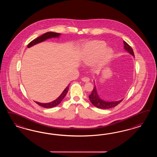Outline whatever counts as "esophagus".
Masks as SVG:
<instances>
[{"label":"esophagus","instance_id":"esophagus-1","mask_svg":"<svg viewBox=\"0 0 157 157\" xmlns=\"http://www.w3.org/2000/svg\"><path fill=\"white\" fill-rule=\"evenodd\" d=\"M82 81L84 82H88L90 81V79L87 77H84V78H82Z\"/></svg>","mask_w":157,"mask_h":157}]
</instances>
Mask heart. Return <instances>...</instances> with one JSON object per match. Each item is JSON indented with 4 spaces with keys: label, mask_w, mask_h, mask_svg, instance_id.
Wrapping results in <instances>:
<instances>
[{
    "label": "heart",
    "mask_w": 157,
    "mask_h": 157,
    "mask_svg": "<svg viewBox=\"0 0 157 157\" xmlns=\"http://www.w3.org/2000/svg\"><path fill=\"white\" fill-rule=\"evenodd\" d=\"M106 44L103 41L95 40L87 43L83 48L82 61L85 64L94 62L100 56L98 64L102 66L108 62L113 54L110 48H106Z\"/></svg>",
    "instance_id": "b5f03b06"
}]
</instances>
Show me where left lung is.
Segmentation results:
<instances>
[{
  "label": "left lung",
  "instance_id": "8db88e82",
  "mask_svg": "<svg viewBox=\"0 0 157 157\" xmlns=\"http://www.w3.org/2000/svg\"><path fill=\"white\" fill-rule=\"evenodd\" d=\"M124 43V48L126 51L132 55L133 56H135L134 53H133V49L125 41H123ZM89 100L90 101L91 104L95 106V107L100 108V109H109V108H112L116 106V105L120 104L123 99L122 100L117 101H106L104 100H102L100 98L99 95L97 93V91L96 89V86L94 85V87L93 88V91L91 92L90 95L89 96Z\"/></svg>",
  "mask_w": 157,
  "mask_h": 157
}]
</instances>
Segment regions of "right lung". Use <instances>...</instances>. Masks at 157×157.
Segmentation results:
<instances>
[{"label": "right lung", "mask_w": 157, "mask_h": 157, "mask_svg": "<svg viewBox=\"0 0 157 157\" xmlns=\"http://www.w3.org/2000/svg\"><path fill=\"white\" fill-rule=\"evenodd\" d=\"M60 36V33H55V32H47L46 33L41 35V36L38 37L37 38L34 39L33 41H32L28 45V48H30L34 45L43 42L49 38H56V37L59 38ZM70 85V84H69L67 86L66 88L62 92V94L57 98V99L54 100L53 101H52L49 103H40V102L35 101L36 103H37L38 105H40L41 106H43L44 108H53V107L57 106L62 102V100H63V98L66 95L69 89Z\"/></svg>", "instance_id": "add662e5"}]
</instances>
